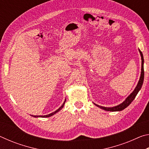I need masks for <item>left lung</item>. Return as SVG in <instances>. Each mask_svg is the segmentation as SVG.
<instances>
[{
    "mask_svg": "<svg viewBox=\"0 0 149 149\" xmlns=\"http://www.w3.org/2000/svg\"><path fill=\"white\" fill-rule=\"evenodd\" d=\"M140 54H141V77L139 81L138 84L137 85V87H135V90L132 92V94H131L129 97H128L127 99H125L124 102H123L122 104H120L119 105L116 106V107H111V108H107V107H100L99 105L96 104V106H97L98 107H99L101 108V109H103L104 110H107V111H112V112H115V111H121L123 109H125L126 107H127L129 106L132 102L133 101L134 99L135 98L136 96H137L138 92L139 91V90L141 89V87H142L143 84V80H144V67H143V63H144V58H143V55L142 52L139 50Z\"/></svg>",
    "mask_w": 149,
    "mask_h": 149,
    "instance_id": "1",
    "label": "left lung"
}]
</instances>
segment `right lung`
<instances>
[{"mask_svg": "<svg viewBox=\"0 0 149 149\" xmlns=\"http://www.w3.org/2000/svg\"><path fill=\"white\" fill-rule=\"evenodd\" d=\"M65 101H64V103H63V104L61 106V107H60L59 108H58V109L57 110H56V111H55V112H52V113H51V114H48V115H45V116H33L34 117H42V118H47V117H50V116H52V115H54V114H56V112H58V111L59 110H61L62 109V108H63V107H64V103H65Z\"/></svg>", "mask_w": 149, "mask_h": 149, "instance_id": "right-lung-1", "label": "right lung"}]
</instances>
